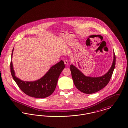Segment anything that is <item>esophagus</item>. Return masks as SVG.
Listing matches in <instances>:
<instances>
[{
  "label": "esophagus",
  "instance_id": "esophagus-1",
  "mask_svg": "<svg viewBox=\"0 0 128 128\" xmlns=\"http://www.w3.org/2000/svg\"><path fill=\"white\" fill-rule=\"evenodd\" d=\"M64 62L66 66H68V60H64Z\"/></svg>",
  "mask_w": 128,
  "mask_h": 128
}]
</instances>
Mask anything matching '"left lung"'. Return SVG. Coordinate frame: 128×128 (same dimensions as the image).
<instances>
[{
	"mask_svg": "<svg viewBox=\"0 0 128 128\" xmlns=\"http://www.w3.org/2000/svg\"><path fill=\"white\" fill-rule=\"evenodd\" d=\"M116 65V56L114 51L112 65L109 70L102 76L92 77L86 76L75 66L70 65V70L74 83L76 88L86 94H92L104 88L112 77Z\"/></svg>",
	"mask_w": 128,
	"mask_h": 128,
	"instance_id": "8db88e82",
	"label": "left lung"
}]
</instances>
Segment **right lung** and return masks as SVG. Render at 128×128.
I'll return each mask as SVG.
<instances>
[{"label":"right lung","instance_id":"1","mask_svg":"<svg viewBox=\"0 0 128 128\" xmlns=\"http://www.w3.org/2000/svg\"><path fill=\"white\" fill-rule=\"evenodd\" d=\"M14 49L12 53V58ZM10 65L12 78L20 90L28 96L36 98H46L53 93L56 89L60 74L65 68L63 61L61 60L51 67L41 78L35 81L29 82L24 81L15 76L12 60Z\"/></svg>","mask_w":128,"mask_h":128}]
</instances>
